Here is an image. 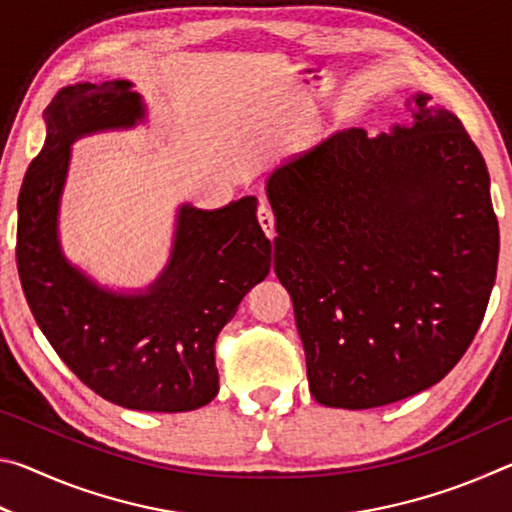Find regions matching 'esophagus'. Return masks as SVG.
<instances>
[{"instance_id": "34e87169", "label": "esophagus", "mask_w": 512, "mask_h": 512, "mask_svg": "<svg viewBox=\"0 0 512 512\" xmlns=\"http://www.w3.org/2000/svg\"><path fill=\"white\" fill-rule=\"evenodd\" d=\"M257 221H259V225H262V230L266 232V237L273 239L275 237V216H273L271 207H268L266 203L257 207Z\"/></svg>"}]
</instances>
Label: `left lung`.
I'll return each instance as SVG.
<instances>
[{"label": "left lung", "mask_w": 512, "mask_h": 512, "mask_svg": "<svg viewBox=\"0 0 512 512\" xmlns=\"http://www.w3.org/2000/svg\"><path fill=\"white\" fill-rule=\"evenodd\" d=\"M329 135L266 180L273 268L293 300L309 391L375 409L438 384L470 348L497 277L481 151L454 112Z\"/></svg>", "instance_id": "8db88e82"}]
</instances>
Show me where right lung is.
<instances>
[{
  "mask_svg": "<svg viewBox=\"0 0 512 512\" xmlns=\"http://www.w3.org/2000/svg\"><path fill=\"white\" fill-rule=\"evenodd\" d=\"M131 88L76 83L47 106V140L17 198V273L42 334L85 386L124 409L194 411L219 393L216 336L271 271V241L246 196L212 212L180 207L171 259L146 293L101 289L67 262L58 203L69 144L135 126L144 103Z\"/></svg>",
  "mask_w": 512,
  "mask_h": 512,
  "instance_id": "right-lung-1",
  "label": "right lung"
}]
</instances>
